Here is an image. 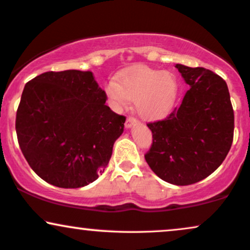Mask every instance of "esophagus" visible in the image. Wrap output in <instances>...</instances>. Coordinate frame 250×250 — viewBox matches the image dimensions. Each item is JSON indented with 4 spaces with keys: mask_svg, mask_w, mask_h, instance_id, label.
<instances>
[{
    "mask_svg": "<svg viewBox=\"0 0 250 250\" xmlns=\"http://www.w3.org/2000/svg\"><path fill=\"white\" fill-rule=\"evenodd\" d=\"M136 123H138V120L136 119V117L128 116L127 117V121H125V125L127 128H130V127H133L134 125H136Z\"/></svg>",
    "mask_w": 250,
    "mask_h": 250,
    "instance_id": "1",
    "label": "esophagus"
}]
</instances>
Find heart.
<instances>
[{
  "label": "heart",
  "instance_id": "obj_1",
  "mask_svg": "<svg viewBox=\"0 0 250 250\" xmlns=\"http://www.w3.org/2000/svg\"><path fill=\"white\" fill-rule=\"evenodd\" d=\"M178 83L170 72H159L148 66H135L121 72L116 83L107 86L110 104L122 108L135 100L137 113L146 119H158L172 108Z\"/></svg>",
  "mask_w": 250,
  "mask_h": 250
}]
</instances>
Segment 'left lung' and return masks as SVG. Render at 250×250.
I'll use <instances>...</instances> for the list:
<instances>
[{
  "mask_svg": "<svg viewBox=\"0 0 250 250\" xmlns=\"http://www.w3.org/2000/svg\"><path fill=\"white\" fill-rule=\"evenodd\" d=\"M191 87L178 108L148 123L152 144L144 155L150 169L173 185H191L220 167L234 136V110L226 81L204 67L177 64Z\"/></svg>",
  "mask_w": 250,
  "mask_h": 250,
  "instance_id": "obj_1",
  "label": "left lung"
}]
</instances>
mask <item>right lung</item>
<instances>
[{"label":"right lung","mask_w":250,"mask_h":250,"mask_svg":"<svg viewBox=\"0 0 250 250\" xmlns=\"http://www.w3.org/2000/svg\"><path fill=\"white\" fill-rule=\"evenodd\" d=\"M106 100L89 71H50L26 83L15 125L24 157L42 179L78 188L104 173L125 122Z\"/></svg>","instance_id":"right-lung-1"}]
</instances>
